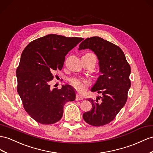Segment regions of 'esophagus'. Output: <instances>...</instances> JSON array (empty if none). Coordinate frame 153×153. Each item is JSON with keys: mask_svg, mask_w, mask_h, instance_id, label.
I'll list each match as a JSON object with an SVG mask.
<instances>
[{"mask_svg": "<svg viewBox=\"0 0 153 153\" xmlns=\"http://www.w3.org/2000/svg\"><path fill=\"white\" fill-rule=\"evenodd\" d=\"M76 100H83V97H82L81 96H80L79 94H77L76 95Z\"/></svg>", "mask_w": 153, "mask_h": 153, "instance_id": "obj_1", "label": "esophagus"}]
</instances>
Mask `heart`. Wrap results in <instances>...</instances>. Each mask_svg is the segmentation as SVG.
Masks as SVG:
<instances>
[{
    "label": "heart",
    "mask_w": 153,
    "mask_h": 153,
    "mask_svg": "<svg viewBox=\"0 0 153 153\" xmlns=\"http://www.w3.org/2000/svg\"><path fill=\"white\" fill-rule=\"evenodd\" d=\"M70 83L75 88L77 91L83 92L88 86L91 85V81L87 79L79 77H72L69 80Z\"/></svg>",
    "instance_id": "heart-1"
}]
</instances>
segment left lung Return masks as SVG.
Here are the masks:
<instances>
[{"instance_id": "8db88e82", "label": "left lung", "mask_w": 153, "mask_h": 153, "mask_svg": "<svg viewBox=\"0 0 153 153\" xmlns=\"http://www.w3.org/2000/svg\"><path fill=\"white\" fill-rule=\"evenodd\" d=\"M79 47V50L91 49L96 54L101 72L92 91L101 93L102 96L88 99L92 108L84 113L83 119L92 126H103L114 120L127 102L131 85V66L122 50L103 38H87Z\"/></svg>"}]
</instances>
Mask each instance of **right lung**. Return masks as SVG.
I'll return each mask as SVG.
<instances>
[{"mask_svg": "<svg viewBox=\"0 0 153 153\" xmlns=\"http://www.w3.org/2000/svg\"><path fill=\"white\" fill-rule=\"evenodd\" d=\"M83 39L49 34L30 42L23 50L16 70L17 90L25 110L37 122H57L65 104L75 100L70 85L52 90L50 82L52 73L62 69L66 55Z\"/></svg>", "mask_w": 153, "mask_h": 153, "instance_id": "1", "label": "right lung"}]
</instances>
